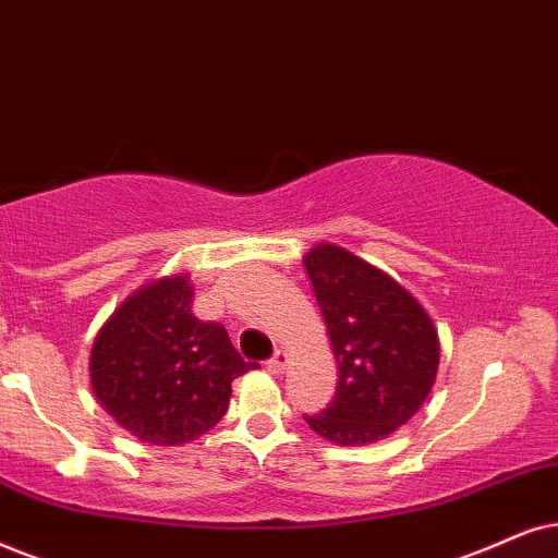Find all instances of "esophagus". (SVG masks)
<instances>
[{"mask_svg":"<svg viewBox=\"0 0 558 558\" xmlns=\"http://www.w3.org/2000/svg\"><path fill=\"white\" fill-rule=\"evenodd\" d=\"M286 365H288V352L278 350V352H275V355L270 357V361H267V371H270V373H283Z\"/></svg>","mask_w":558,"mask_h":558,"instance_id":"obj_1","label":"esophagus"}]
</instances>
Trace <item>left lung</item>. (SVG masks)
Returning a JSON list of instances; mask_svg holds the SVG:
<instances>
[{
    "mask_svg": "<svg viewBox=\"0 0 558 558\" xmlns=\"http://www.w3.org/2000/svg\"><path fill=\"white\" fill-rule=\"evenodd\" d=\"M337 361L335 401L306 425L335 446H368L407 425L433 391L440 340L389 272L322 242L303 257Z\"/></svg>",
    "mask_w": 558,
    "mask_h": 558,
    "instance_id": "1",
    "label": "left lung"
}]
</instances>
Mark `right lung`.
Here are the masks:
<instances>
[{
	"mask_svg": "<svg viewBox=\"0 0 558 558\" xmlns=\"http://www.w3.org/2000/svg\"><path fill=\"white\" fill-rule=\"evenodd\" d=\"M250 368L221 324L193 316L190 275L174 272L136 288L102 324L89 384L125 433L182 446L227 414L231 380Z\"/></svg>",
	"mask_w": 558,
	"mask_h": 558,
	"instance_id": "1",
	"label": "right lung"
}]
</instances>
